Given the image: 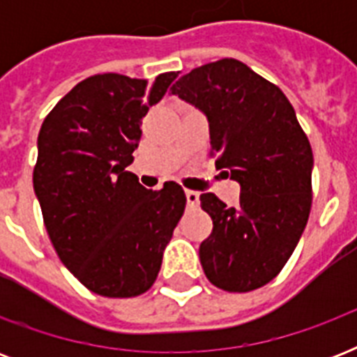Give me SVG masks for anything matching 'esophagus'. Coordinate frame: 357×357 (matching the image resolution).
I'll return each mask as SVG.
<instances>
[{
    "label": "esophagus",
    "instance_id": "esophagus-1",
    "mask_svg": "<svg viewBox=\"0 0 357 357\" xmlns=\"http://www.w3.org/2000/svg\"><path fill=\"white\" fill-rule=\"evenodd\" d=\"M185 198H187V206L195 207L200 204V195L196 190H185Z\"/></svg>",
    "mask_w": 357,
    "mask_h": 357
}]
</instances>
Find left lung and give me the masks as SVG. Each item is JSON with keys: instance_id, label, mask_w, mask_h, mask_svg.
I'll list each match as a JSON object with an SVG mask.
<instances>
[{"instance_id": "8db88e82", "label": "left lung", "mask_w": 357, "mask_h": 357, "mask_svg": "<svg viewBox=\"0 0 357 357\" xmlns=\"http://www.w3.org/2000/svg\"><path fill=\"white\" fill-rule=\"evenodd\" d=\"M172 94L206 114L217 168L241 185L238 206L200 196L213 220L200 244L207 280L246 293L278 276L311 211L313 151L293 105L271 81L237 59L181 75Z\"/></svg>"}]
</instances>
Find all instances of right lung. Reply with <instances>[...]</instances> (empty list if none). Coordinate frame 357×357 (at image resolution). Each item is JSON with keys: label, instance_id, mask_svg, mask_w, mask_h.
Returning <instances> with one entry per match:
<instances>
[{"label": "right lung", "instance_id": "right-lung-1", "mask_svg": "<svg viewBox=\"0 0 357 357\" xmlns=\"http://www.w3.org/2000/svg\"><path fill=\"white\" fill-rule=\"evenodd\" d=\"M176 72L146 79L102 74L81 81L42 123L33 187L53 248L92 293L129 298L151 287L183 215L185 192L148 190L126 168L148 107Z\"/></svg>", "mask_w": 357, "mask_h": 357}]
</instances>
